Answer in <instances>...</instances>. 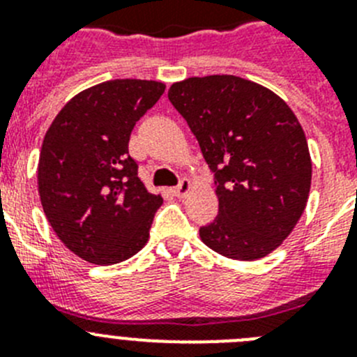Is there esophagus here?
<instances>
[{
    "label": "esophagus",
    "instance_id": "esophagus-1",
    "mask_svg": "<svg viewBox=\"0 0 357 357\" xmlns=\"http://www.w3.org/2000/svg\"><path fill=\"white\" fill-rule=\"evenodd\" d=\"M189 189H191V182H189V178H181L178 185L173 188V193H175L178 198H184L185 195L189 193Z\"/></svg>",
    "mask_w": 357,
    "mask_h": 357
}]
</instances>
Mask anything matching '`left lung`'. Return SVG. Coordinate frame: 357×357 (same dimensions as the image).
Here are the masks:
<instances>
[{"label":"left lung","mask_w":357,"mask_h":357,"mask_svg":"<svg viewBox=\"0 0 357 357\" xmlns=\"http://www.w3.org/2000/svg\"><path fill=\"white\" fill-rule=\"evenodd\" d=\"M214 173L218 216L200 238L218 254L255 261L301 220L311 157L301 123L275 93L234 75L193 77L169 87Z\"/></svg>","instance_id":"obj_1"}]
</instances>
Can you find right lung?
Returning a JSON list of instances; mask_svg holds the SVG:
<instances>
[{
    "mask_svg": "<svg viewBox=\"0 0 357 357\" xmlns=\"http://www.w3.org/2000/svg\"><path fill=\"white\" fill-rule=\"evenodd\" d=\"M166 85L109 80L71 98L40 148L37 181L50 225L93 264H116L146 245L160 195L148 193L128 153L135 123Z\"/></svg>",
    "mask_w": 357,
    "mask_h": 357,
    "instance_id": "1",
    "label": "right lung"
}]
</instances>
